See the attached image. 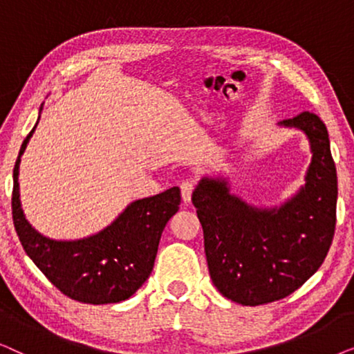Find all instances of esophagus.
<instances>
[{
	"label": "esophagus",
	"instance_id": "34e87169",
	"mask_svg": "<svg viewBox=\"0 0 354 354\" xmlns=\"http://www.w3.org/2000/svg\"><path fill=\"white\" fill-rule=\"evenodd\" d=\"M192 192H193V183L190 180H183L180 183V193H182V200L185 205H188L192 200Z\"/></svg>",
	"mask_w": 354,
	"mask_h": 354
}]
</instances>
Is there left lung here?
<instances>
[{
  "instance_id": "obj_1",
  "label": "left lung",
  "mask_w": 354,
  "mask_h": 354,
  "mask_svg": "<svg viewBox=\"0 0 354 354\" xmlns=\"http://www.w3.org/2000/svg\"><path fill=\"white\" fill-rule=\"evenodd\" d=\"M277 125L303 132L311 151L304 183L292 196L279 206L253 205L232 193L222 174L203 176L192 195L212 283L243 306L301 287L321 268L335 232L337 169L326 124L304 111Z\"/></svg>"
}]
</instances>
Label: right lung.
Returning <instances> with one entry per match:
<instances>
[{
  "mask_svg": "<svg viewBox=\"0 0 354 354\" xmlns=\"http://www.w3.org/2000/svg\"><path fill=\"white\" fill-rule=\"evenodd\" d=\"M41 109L43 103L12 172V219L19 240L28 258L66 297L88 304L124 301L151 274L164 227L180 207V188L129 203L109 225L88 236L56 240L40 234L24 214L19 169Z\"/></svg>",
  "mask_w": 354,
  "mask_h": 354,
  "instance_id": "right-lung-1",
  "label": "right lung"
}]
</instances>
